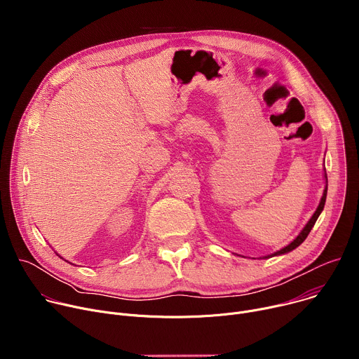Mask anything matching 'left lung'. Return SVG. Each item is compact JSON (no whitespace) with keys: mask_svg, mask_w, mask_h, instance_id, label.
<instances>
[{"mask_svg":"<svg viewBox=\"0 0 359 359\" xmlns=\"http://www.w3.org/2000/svg\"><path fill=\"white\" fill-rule=\"evenodd\" d=\"M325 179H327V173H325ZM328 182V180H327ZM325 198H327V187H325V190H324V194H323V198H321V201H320V206H318V209L316 210V213L313 215V217L310 219V222L305 224V227L302 229V231L297 236V238L294 240V241H291L287 247H284V248H281L280 251H277V252H274V254H271V255H269V257H273V255H280V254H284V252H288V251H291V250H294V248H297L305 238H306V236L310 234V231H311V229L314 227V224H316V222H317V219H318V216L321 215V212H323V209H324V204H325Z\"/></svg>","mask_w":359,"mask_h":359,"instance_id":"left-lung-1","label":"left lung"}]
</instances>
